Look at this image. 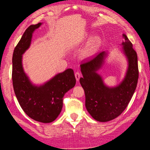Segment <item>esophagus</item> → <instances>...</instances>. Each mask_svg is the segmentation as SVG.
Instances as JSON below:
<instances>
[{"label":"esophagus","mask_w":150,"mask_h":150,"mask_svg":"<svg viewBox=\"0 0 150 150\" xmlns=\"http://www.w3.org/2000/svg\"><path fill=\"white\" fill-rule=\"evenodd\" d=\"M75 78H76L77 81H79V79L81 78V74L79 73V72H75Z\"/></svg>","instance_id":"1"}]
</instances>
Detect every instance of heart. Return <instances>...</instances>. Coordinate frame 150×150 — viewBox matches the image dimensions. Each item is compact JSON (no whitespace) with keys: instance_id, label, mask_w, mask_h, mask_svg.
<instances>
[{"instance_id":"heart-1","label":"heart","mask_w":150,"mask_h":150,"mask_svg":"<svg viewBox=\"0 0 150 150\" xmlns=\"http://www.w3.org/2000/svg\"><path fill=\"white\" fill-rule=\"evenodd\" d=\"M101 44V40L100 38L96 37L92 39L86 44L82 51V56L84 58H88L92 56L96 52Z\"/></svg>"}]
</instances>
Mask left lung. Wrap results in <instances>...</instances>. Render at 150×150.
Masks as SVG:
<instances>
[{
    "label": "left lung",
    "mask_w": 150,
    "mask_h": 150,
    "mask_svg": "<svg viewBox=\"0 0 150 150\" xmlns=\"http://www.w3.org/2000/svg\"><path fill=\"white\" fill-rule=\"evenodd\" d=\"M122 38L125 40L122 42V50L128 60V67L123 80L116 87H108L97 73L104 64L107 52H100L80 66L83 77L79 82L84 90L86 108L94 120L100 122L111 121L120 116L128 106L137 86V54L127 36L123 34Z\"/></svg>",
    "instance_id": "8db88e82"
}]
</instances>
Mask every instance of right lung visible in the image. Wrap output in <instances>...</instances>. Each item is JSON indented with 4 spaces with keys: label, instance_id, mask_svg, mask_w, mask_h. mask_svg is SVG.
Listing matches in <instances>:
<instances>
[{
    "label": "right lung",
    "instance_id": "right-lung-1",
    "mask_svg": "<svg viewBox=\"0 0 150 150\" xmlns=\"http://www.w3.org/2000/svg\"><path fill=\"white\" fill-rule=\"evenodd\" d=\"M42 23L31 25L25 30L14 49L12 56V83L16 98L25 114L35 121L48 123L61 112L64 94L76 84L74 71L67 69L44 84L31 83L22 66V54L31 43L34 31Z\"/></svg>",
    "mask_w": 150,
    "mask_h": 150
}]
</instances>
